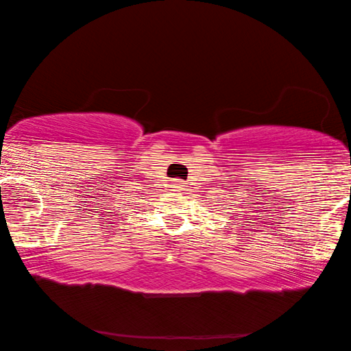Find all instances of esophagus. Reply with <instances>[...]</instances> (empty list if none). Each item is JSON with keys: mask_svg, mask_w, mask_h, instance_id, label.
I'll return each mask as SVG.
<instances>
[{"mask_svg": "<svg viewBox=\"0 0 351 351\" xmlns=\"http://www.w3.org/2000/svg\"><path fill=\"white\" fill-rule=\"evenodd\" d=\"M171 189L174 190V192H182V190L185 189V182L180 180V179L171 180Z\"/></svg>", "mask_w": 351, "mask_h": 351, "instance_id": "esophagus-1", "label": "esophagus"}]
</instances>
